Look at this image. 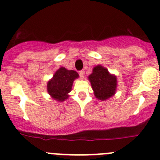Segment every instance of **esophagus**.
I'll return each mask as SVG.
<instances>
[{"label": "esophagus", "mask_w": 160, "mask_h": 160, "mask_svg": "<svg viewBox=\"0 0 160 160\" xmlns=\"http://www.w3.org/2000/svg\"><path fill=\"white\" fill-rule=\"evenodd\" d=\"M84 74H85L84 71H79V76H80V78H84Z\"/></svg>", "instance_id": "obj_1"}]
</instances>
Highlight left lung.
I'll return each instance as SVG.
<instances>
[{"mask_svg":"<svg viewBox=\"0 0 160 160\" xmlns=\"http://www.w3.org/2000/svg\"><path fill=\"white\" fill-rule=\"evenodd\" d=\"M89 79L94 91V95L99 100H104L115 94L117 86L116 77L109 74L104 67L98 65L92 70Z\"/></svg>","mask_w":160,"mask_h":160,"instance_id":"1","label":"left lung"}]
</instances>
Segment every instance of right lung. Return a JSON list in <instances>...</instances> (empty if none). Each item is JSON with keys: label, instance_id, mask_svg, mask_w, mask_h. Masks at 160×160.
I'll return each mask as SVG.
<instances>
[{"label": "right lung", "instance_id": "add662e5", "mask_svg": "<svg viewBox=\"0 0 160 160\" xmlns=\"http://www.w3.org/2000/svg\"><path fill=\"white\" fill-rule=\"evenodd\" d=\"M77 78H78V74L76 71L60 68L47 84L48 93L55 100L63 101L69 97L68 94L71 92L73 82Z\"/></svg>", "mask_w": 160, "mask_h": 160}]
</instances>
